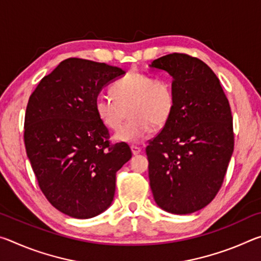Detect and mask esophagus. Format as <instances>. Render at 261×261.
<instances>
[{
  "mask_svg": "<svg viewBox=\"0 0 261 261\" xmlns=\"http://www.w3.org/2000/svg\"><path fill=\"white\" fill-rule=\"evenodd\" d=\"M130 148H131V152H132V154H134V155H137V154H139L141 152V148L138 147V146H135V145H132Z\"/></svg>",
  "mask_w": 261,
  "mask_h": 261,
  "instance_id": "1",
  "label": "esophagus"
}]
</instances>
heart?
Masks as SVG:
<instances>
[{
	"instance_id": "heart-1",
	"label": "heart",
	"mask_w": 261,
	"mask_h": 261,
	"mask_svg": "<svg viewBox=\"0 0 261 261\" xmlns=\"http://www.w3.org/2000/svg\"><path fill=\"white\" fill-rule=\"evenodd\" d=\"M112 98L98 96L95 114L109 130L119 129L128 110L130 120L115 135L120 143L138 144L170 120L175 107L174 90L170 83L141 72H129L109 87Z\"/></svg>"
}]
</instances>
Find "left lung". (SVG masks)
<instances>
[{
  "mask_svg": "<svg viewBox=\"0 0 261 261\" xmlns=\"http://www.w3.org/2000/svg\"><path fill=\"white\" fill-rule=\"evenodd\" d=\"M152 69L173 77L170 120L146 147L149 185L159 207L173 214L204 208L218 194L233 151L230 106L216 74L197 57L173 54Z\"/></svg>",
  "mask_w": 261,
  "mask_h": 261,
  "instance_id": "obj_1",
  "label": "left lung"
}]
</instances>
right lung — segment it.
<instances>
[{
    "label": "right lung",
    "mask_w": 261,
    "mask_h": 261,
    "mask_svg": "<svg viewBox=\"0 0 261 261\" xmlns=\"http://www.w3.org/2000/svg\"><path fill=\"white\" fill-rule=\"evenodd\" d=\"M124 73L71 57L43 77L29 99L28 158L47 200L71 218H93L112 205L116 173L132 156L125 143H110L94 110L102 87Z\"/></svg>",
    "instance_id": "1"
}]
</instances>
